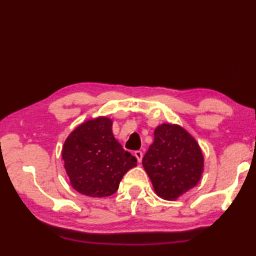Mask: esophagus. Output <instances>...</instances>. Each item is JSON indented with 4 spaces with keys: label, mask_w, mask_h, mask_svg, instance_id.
<instances>
[{
    "label": "esophagus",
    "mask_w": 256,
    "mask_h": 256,
    "mask_svg": "<svg viewBox=\"0 0 256 256\" xmlns=\"http://www.w3.org/2000/svg\"><path fill=\"white\" fill-rule=\"evenodd\" d=\"M134 156H136V159H138V162H141V160H142V156H144V154H142V151H140V150H138V151H136V152H134Z\"/></svg>",
    "instance_id": "34e87169"
}]
</instances>
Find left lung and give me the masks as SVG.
<instances>
[{
  "label": "left lung",
  "mask_w": 256,
  "mask_h": 256,
  "mask_svg": "<svg viewBox=\"0 0 256 256\" xmlns=\"http://www.w3.org/2000/svg\"><path fill=\"white\" fill-rule=\"evenodd\" d=\"M154 144L142 159L156 194L164 200H176L201 180L202 150L184 128L162 124L154 130Z\"/></svg>",
  "instance_id": "obj_1"
}]
</instances>
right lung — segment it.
<instances>
[{
    "mask_svg": "<svg viewBox=\"0 0 256 256\" xmlns=\"http://www.w3.org/2000/svg\"><path fill=\"white\" fill-rule=\"evenodd\" d=\"M112 126L105 116L86 120L64 142V168L72 188L84 196H112L125 172L136 166V158L118 144Z\"/></svg>",
    "mask_w": 256,
    "mask_h": 256,
    "instance_id": "right-lung-1",
    "label": "right lung"
}]
</instances>
